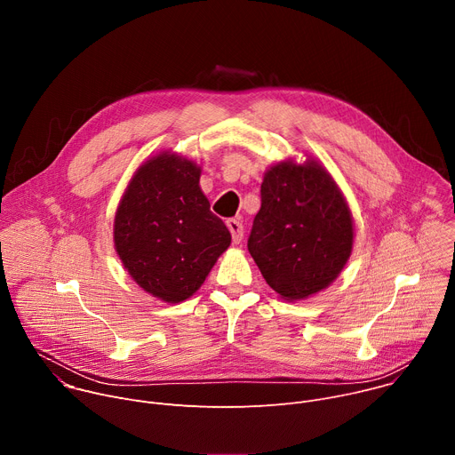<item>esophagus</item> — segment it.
<instances>
[{
  "label": "esophagus",
  "mask_w": 455,
  "mask_h": 455,
  "mask_svg": "<svg viewBox=\"0 0 455 455\" xmlns=\"http://www.w3.org/2000/svg\"><path fill=\"white\" fill-rule=\"evenodd\" d=\"M227 227H228V230H230V234H232V241H234V243H239V241L243 239V232H244L243 223H241L239 220L232 218V220L227 221Z\"/></svg>",
  "instance_id": "1"
}]
</instances>
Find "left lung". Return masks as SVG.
<instances>
[{"mask_svg": "<svg viewBox=\"0 0 455 455\" xmlns=\"http://www.w3.org/2000/svg\"><path fill=\"white\" fill-rule=\"evenodd\" d=\"M353 216L331 174L316 160L272 165L261 183L248 251L286 300L328 288L353 250Z\"/></svg>", "mask_w": 455, "mask_h": 455, "instance_id": "1", "label": "left lung"}]
</instances>
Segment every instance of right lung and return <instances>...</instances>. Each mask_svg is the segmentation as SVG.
Wrapping results in <instances>:
<instances>
[{
	"mask_svg": "<svg viewBox=\"0 0 455 455\" xmlns=\"http://www.w3.org/2000/svg\"><path fill=\"white\" fill-rule=\"evenodd\" d=\"M200 174L192 160L164 151L139 167L115 214L113 241L124 268L171 304L200 290L232 239L211 212Z\"/></svg>",
	"mask_w": 455,
	"mask_h": 455,
	"instance_id": "right-lung-1",
	"label": "right lung"
}]
</instances>
